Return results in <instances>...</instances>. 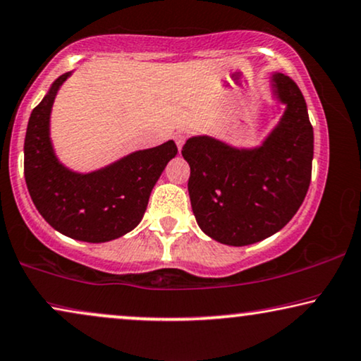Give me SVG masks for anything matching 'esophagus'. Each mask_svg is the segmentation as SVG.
Segmentation results:
<instances>
[{
	"label": "esophagus",
	"instance_id": "esophagus-1",
	"mask_svg": "<svg viewBox=\"0 0 361 361\" xmlns=\"http://www.w3.org/2000/svg\"><path fill=\"white\" fill-rule=\"evenodd\" d=\"M174 140H176L177 147L182 149V146H184V142H185V133H180V130H179V133H176Z\"/></svg>",
	"mask_w": 361,
	"mask_h": 361
}]
</instances>
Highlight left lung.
I'll return each mask as SVG.
<instances>
[{"label": "left lung", "mask_w": 361, "mask_h": 361, "mask_svg": "<svg viewBox=\"0 0 361 361\" xmlns=\"http://www.w3.org/2000/svg\"><path fill=\"white\" fill-rule=\"evenodd\" d=\"M285 112L262 146L237 149L209 137L187 139L192 212L214 240L242 247L274 235L290 222L312 179L313 128L302 91L288 76L272 74Z\"/></svg>", "instance_id": "1"}]
</instances>
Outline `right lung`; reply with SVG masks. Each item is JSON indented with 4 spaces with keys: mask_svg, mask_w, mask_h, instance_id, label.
<instances>
[{
    "mask_svg": "<svg viewBox=\"0 0 361 361\" xmlns=\"http://www.w3.org/2000/svg\"><path fill=\"white\" fill-rule=\"evenodd\" d=\"M71 73L51 84L31 112L25 137V179L37 212L56 231L76 240L101 243L123 237L142 221L149 195L167 162L174 140L135 151L102 169L79 174L56 157L49 137L54 97Z\"/></svg>",
    "mask_w": 361,
    "mask_h": 361,
    "instance_id": "1",
    "label": "right lung"
}]
</instances>
